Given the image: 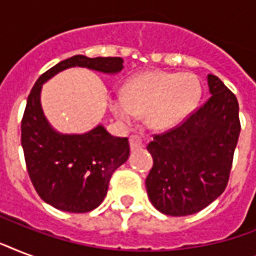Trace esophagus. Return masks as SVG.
<instances>
[{
  "label": "esophagus",
  "instance_id": "obj_1",
  "mask_svg": "<svg viewBox=\"0 0 256 256\" xmlns=\"http://www.w3.org/2000/svg\"><path fill=\"white\" fill-rule=\"evenodd\" d=\"M128 140H130V148H132V152H136V150H138V148L144 146L142 138L140 136H132L128 138Z\"/></svg>",
  "mask_w": 256,
  "mask_h": 256
}]
</instances>
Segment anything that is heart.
<instances>
[{"mask_svg": "<svg viewBox=\"0 0 256 256\" xmlns=\"http://www.w3.org/2000/svg\"><path fill=\"white\" fill-rule=\"evenodd\" d=\"M200 82L194 74L148 72L128 82L124 96L110 100L112 114L132 124L136 114L156 130L175 128L188 116L200 98Z\"/></svg>", "mask_w": 256, "mask_h": 256, "instance_id": "heart-1", "label": "heart"}]
</instances>
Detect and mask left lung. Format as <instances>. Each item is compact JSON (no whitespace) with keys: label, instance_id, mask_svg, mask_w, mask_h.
I'll return each mask as SVG.
<instances>
[{"label":"left lung","instance_id":"8db88e82","mask_svg":"<svg viewBox=\"0 0 256 256\" xmlns=\"http://www.w3.org/2000/svg\"><path fill=\"white\" fill-rule=\"evenodd\" d=\"M211 96L182 124L148 144L154 164L146 178L150 202L162 214L203 210L226 188L240 122L234 92L208 74Z\"/></svg>","mask_w":256,"mask_h":256}]
</instances>
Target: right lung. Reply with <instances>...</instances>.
<instances>
[{
    "label": "right lung",
    "instance_id": "right-lung-1",
    "mask_svg": "<svg viewBox=\"0 0 256 256\" xmlns=\"http://www.w3.org/2000/svg\"><path fill=\"white\" fill-rule=\"evenodd\" d=\"M76 66L116 74L124 69V60L74 56L45 72L28 96L21 144L30 180L42 200L66 212H88L104 199L112 172L130 156V144L128 138L108 134L102 124L85 134H61L50 126L42 112V85Z\"/></svg>",
    "mask_w": 256,
    "mask_h": 256
}]
</instances>
